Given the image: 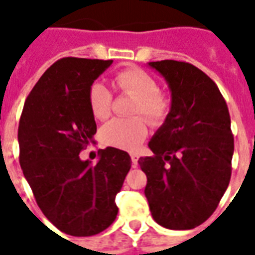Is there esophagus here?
I'll return each mask as SVG.
<instances>
[{"label": "esophagus", "instance_id": "34e87169", "mask_svg": "<svg viewBox=\"0 0 255 255\" xmlns=\"http://www.w3.org/2000/svg\"><path fill=\"white\" fill-rule=\"evenodd\" d=\"M138 160H139V155L136 153H131V161H132L133 165H136L138 164Z\"/></svg>", "mask_w": 255, "mask_h": 255}]
</instances>
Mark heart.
Masks as SVG:
<instances>
[{
	"label": "heart",
	"instance_id": "1",
	"mask_svg": "<svg viewBox=\"0 0 255 255\" xmlns=\"http://www.w3.org/2000/svg\"><path fill=\"white\" fill-rule=\"evenodd\" d=\"M113 84L119 91L132 95L135 98L132 115H143L151 124L158 126L164 122L171 111V101L168 95L158 91L154 78L139 68H128L115 75ZM90 111L98 120L111 116L112 94L101 82L90 86ZM147 135V122L143 117H132L128 120L115 119L104 126L101 138L104 143L123 150H136Z\"/></svg>",
	"mask_w": 255,
	"mask_h": 255
}]
</instances>
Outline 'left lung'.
<instances>
[{"label":"left lung","mask_w":255,"mask_h":255,"mask_svg":"<svg viewBox=\"0 0 255 255\" xmlns=\"http://www.w3.org/2000/svg\"><path fill=\"white\" fill-rule=\"evenodd\" d=\"M171 91V111L140 157L153 219L169 230H192L213 214L230 184L234 136L219 87L192 64L149 63Z\"/></svg>","instance_id":"left-lung-1"}]
</instances>
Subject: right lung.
Here are the masks:
<instances>
[{
    "label": "right lung",
    "instance_id": "right-lung-1",
    "mask_svg": "<svg viewBox=\"0 0 255 255\" xmlns=\"http://www.w3.org/2000/svg\"><path fill=\"white\" fill-rule=\"evenodd\" d=\"M112 60L65 57L47 68L24 102L17 131L20 166L42 213L72 236H91L116 220V195L131 168L127 151L100 150L97 164L79 153L94 143L89 89Z\"/></svg>",
    "mask_w": 255,
    "mask_h": 255
}]
</instances>
